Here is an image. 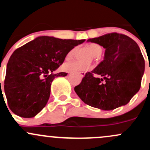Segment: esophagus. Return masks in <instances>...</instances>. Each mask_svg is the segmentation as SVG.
Listing matches in <instances>:
<instances>
[{
	"label": "esophagus",
	"instance_id": "obj_1",
	"mask_svg": "<svg viewBox=\"0 0 150 150\" xmlns=\"http://www.w3.org/2000/svg\"><path fill=\"white\" fill-rule=\"evenodd\" d=\"M79 74H80V76H81V77H83L84 76V75H85V72H79Z\"/></svg>",
	"mask_w": 150,
	"mask_h": 150
}]
</instances>
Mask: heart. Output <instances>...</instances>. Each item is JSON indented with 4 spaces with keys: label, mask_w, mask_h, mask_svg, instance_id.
Listing matches in <instances>:
<instances>
[{
    "label": "heart",
    "mask_w": 150,
    "mask_h": 150,
    "mask_svg": "<svg viewBox=\"0 0 150 150\" xmlns=\"http://www.w3.org/2000/svg\"><path fill=\"white\" fill-rule=\"evenodd\" d=\"M88 48L90 49V51L92 53L93 56L94 57H98L101 55V52H102V48L100 45L97 44V43H89L88 45ZM76 48H74L71 51H69L68 54H67L66 59L67 60L72 59L74 54L75 52ZM64 69L66 71L71 72V73H76V72L81 71L87 70V69H91V67L89 66H83L82 64H79L78 62H67L64 64Z\"/></svg>",
    "instance_id": "b5f03b06"
}]
</instances>
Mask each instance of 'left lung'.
Masks as SVG:
<instances>
[{
	"label": "left lung",
	"mask_w": 150,
	"mask_h": 150,
	"mask_svg": "<svg viewBox=\"0 0 150 150\" xmlns=\"http://www.w3.org/2000/svg\"><path fill=\"white\" fill-rule=\"evenodd\" d=\"M105 49L104 60L87 72L74 91L85 104L101 110L126 105L141 86L144 59L133 39L117 33L89 38Z\"/></svg>",
	"instance_id": "left-lung-1"
}]
</instances>
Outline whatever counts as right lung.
<instances>
[{"instance_id":"right-lung-1","label":"right lung","mask_w":150,"mask_h":150,"mask_svg":"<svg viewBox=\"0 0 150 150\" xmlns=\"http://www.w3.org/2000/svg\"><path fill=\"white\" fill-rule=\"evenodd\" d=\"M84 41L39 36L16 50L8 62L4 81L11 110L23 118L39 113L49 101L54 78L67 75L53 72L64 63L69 51Z\"/></svg>"}]
</instances>
